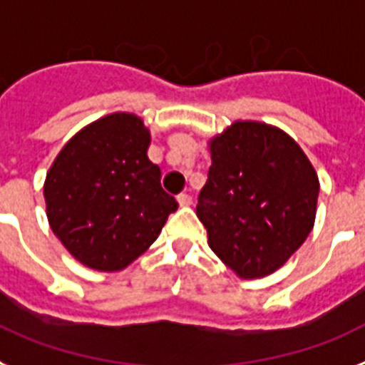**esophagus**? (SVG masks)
<instances>
[{
  "label": "esophagus",
  "instance_id": "34e87169",
  "mask_svg": "<svg viewBox=\"0 0 365 365\" xmlns=\"http://www.w3.org/2000/svg\"><path fill=\"white\" fill-rule=\"evenodd\" d=\"M177 201H179L180 207H190V205H192V195H190V194H179V195H177Z\"/></svg>",
  "mask_w": 365,
  "mask_h": 365
}]
</instances>
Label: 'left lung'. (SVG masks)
Returning <instances> with one entry per match:
<instances>
[{
  "instance_id": "obj_1",
  "label": "left lung",
  "mask_w": 365,
  "mask_h": 365,
  "mask_svg": "<svg viewBox=\"0 0 365 365\" xmlns=\"http://www.w3.org/2000/svg\"><path fill=\"white\" fill-rule=\"evenodd\" d=\"M209 149L195 212L210 250L240 278L269 276L312 233L317 173L291 135L264 123H233Z\"/></svg>"
}]
</instances>
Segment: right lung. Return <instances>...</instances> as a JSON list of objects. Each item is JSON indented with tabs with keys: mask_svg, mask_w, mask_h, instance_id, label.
<instances>
[{
	"mask_svg": "<svg viewBox=\"0 0 365 365\" xmlns=\"http://www.w3.org/2000/svg\"><path fill=\"white\" fill-rule=\"evenodd\" d=\"M150 134L117 111L72 135L44 180L50 227L81 264L115 272L140 257L179 203L149 160Z\"/></svg>",
	"mask_w": 365,
	"mask_h": 365,
	"instance_id": "right-lung-1",
	"label": "right lung"
}]
</instances>
